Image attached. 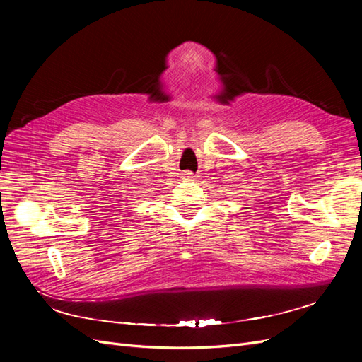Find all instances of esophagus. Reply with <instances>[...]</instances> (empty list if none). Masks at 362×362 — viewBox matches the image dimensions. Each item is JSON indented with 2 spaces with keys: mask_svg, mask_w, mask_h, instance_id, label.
Segmentation results:
<instances>
[{
  "mask_svg": "<svg viewBox=\"0 0 362 362\" xmlns=\"http://www.w3.org/2000/svg\"><path fill=\"white\" fill-rule=\"evenodd\" d=\"M192 178H193V173L192 172H189V170L182 172V180H192Z\"/></svg>",
  "mask_w": 362,
  "mask_h": 362,
  "instance_id": "1",
  "label": "esophagus"
}]
</instances>
